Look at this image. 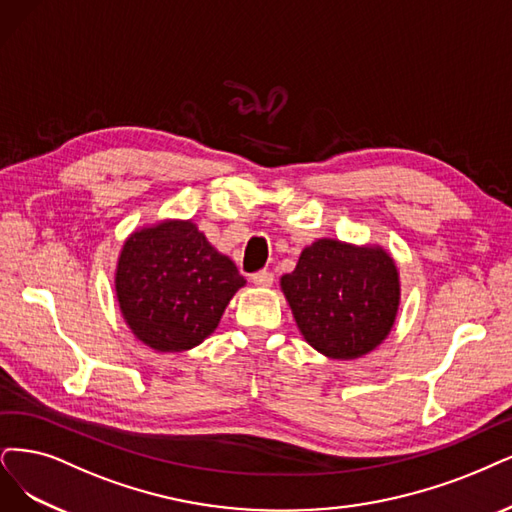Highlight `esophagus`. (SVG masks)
<instances>
[{"label":"esophagus","mask_w":512,"mask_h":512,"mask_svg":"<svg viewBox=\"0 0 512 512\" xmlns=\"http://www.w3.org/2000/svg\"><path fill=\"white\" fill-rule=\"evenodd\" d=\"M251 280H253V285L255 287H272V282H274V274L272 272H268V270H261V272H255L253 276H251Z\"/></svg>","instance_id":"1"}]
</instances>
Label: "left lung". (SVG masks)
I'll use <instances>...</instances> for the list:
<instances>
[{"instance_id":"left-lung-1","label":"left lung","mask_w":512,"mask_h":512,"mask_svg":"<svg viewBox=\"0 0 512 512\" xmlns=\"http://www.w3.org/2000/svg\"><path fill=\"white\" fill-rule=\"evenodd\" d=\"M280 287L306 342L337 361L380 346L401 304L399 270L382 246L333 238L306 246Z\"/></svg>"}]
</instances>
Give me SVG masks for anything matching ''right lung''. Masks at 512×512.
Returning <instances> with one entry per match:
<instances>
[{
  "label": "right lung",
  "instance_id": "obj_1",
  "mask_svg": "<svg viewBox=\"0 0 512 512\" xmlns=\"http://www.w3.org/2000/svg\"><path fill=\"white\" fill-rule=\"evenodd\" d=\"M244 285L234 261L221 255L196 223L179 219L132 232L116 268L126 325L156 352L202 344Z\"/></svg>",
  "mask_w": 512,
  "mask_h": 512
}]
</instances>
